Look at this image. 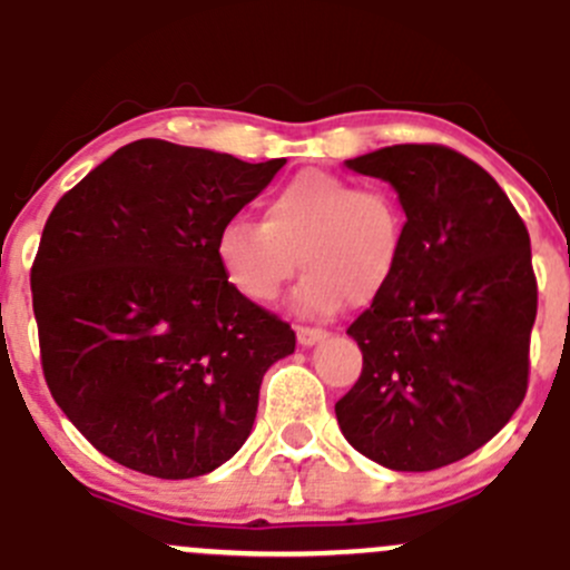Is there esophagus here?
Listing matches in <instances>:
<instances>
[{
	"label": "esophagus",
	"instance_id": "1",
	"mask_svg": "<svg viewBox=\"0 0 570 570\" xmlns=\"http://www.w3.org/2000/svg\"><path fill=\"white\" fill-rule=\"evenodd\" d=\"M325 336H328V331L325 328H314V325H297V342H301L303 347L317 345V342L325 340Z\"/></svg>",
	"mask_w": 570,
	"mask_h": 570
}]
</instances>
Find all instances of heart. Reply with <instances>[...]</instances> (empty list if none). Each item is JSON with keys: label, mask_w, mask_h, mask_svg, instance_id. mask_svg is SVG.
<instances>
[{"label": "heart", "mask_w": 570, "mask_h": 570, "mask_svg": "<svg viewBox=\"0 0 570 570\" xmlns=\"http://www.w3.org/2000/svg\"><path fill=\"white\" fill-rule=\"evenodd\" d=\"M403 212L381 186L328 173H303L269 191L262 223L230 219L217 236L225 278L242 297L273 303L295 275L306 314L373 303L397 267Z\"/></svg>", "instance_id": "obj_1"}]
</instances>
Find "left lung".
Listing matches in <instances>:
<instances>
[{
	"label": "left lung",
	"mask_w": 570,
	"mask_h": 570,
	"mask_svg": "<svg viewBox=\"0 0 570 570\" xmlns=\"http://www.w3.org/2000/svg\"><path fill=\"white\" fill-rule=\"evenodd\" d=\"M347 167L390 180L406 223L392 281L347 328L364 362L336 420L379 465L434 471L493 440L527 395L529 230L504 189L451 147L395 145Z\"/></svg>",
	"instance_id": "left-lung-1"
}]
</instances>
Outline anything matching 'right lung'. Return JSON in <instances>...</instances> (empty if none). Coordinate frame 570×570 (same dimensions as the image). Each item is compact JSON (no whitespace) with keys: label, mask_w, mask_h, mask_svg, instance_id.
<instances>
[{"label":"right lung","mask_w":570,"mask_h":570,"mask_svg":"<svg viewBox=\"0 0 570 570\" xmlns=\"http://www.w3.org/2000/svg\"><path fill=\"white\" fill-rule=\"evenodd\" d=\"M284 164L138 138L52 208L30 269L41 367L99 454L195 479L242 449L295 331L228 284L217 236Z\"/></svg>","instance_id":"add662e5"}]
</instances>
